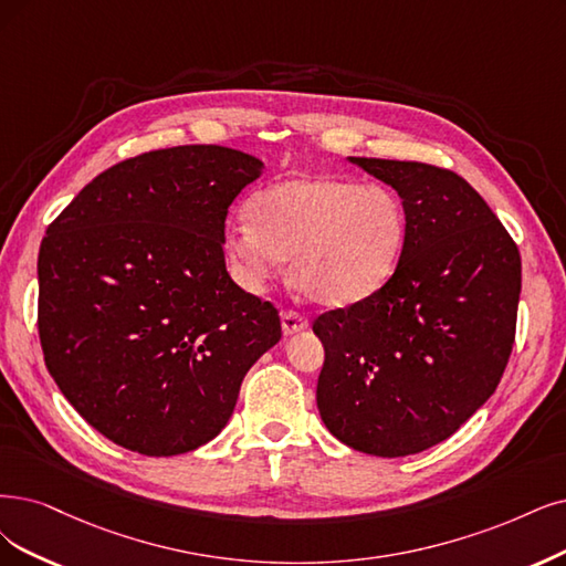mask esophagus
Returning <instances> with one entry per match:
<instances>
[{"label":"esophagus","instance_id":"obj_1","mask_svg":"<svg viewBox=\"0 0 566 566\" xmlns=\"http://www.w3.org/2000/svg\"><path fill=\"white\" fill-rule=\"evenodd\" d=\"M305 328H307V319L303 315H298V312H294V310H284L282 312V331H284V336H294V333L305 331Z\"/></svg>","mask_w":566,"mask_h":566}]
</instances>
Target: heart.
I'll list each match as a JSON object with an SVG mask.
<instances>
[{
  "instance_id": "obj_1",
  "label": "heart",
  "mask_w": 566,
  "mask_h": 566,
  "mask_svg": "<svg viewBox=\"0 0 566 566\" xmlns=\"http://www.w3.org/2000/svg\"><path fill=\"white\" fill-rule=\"evenodd\" d=\"M249 221L223 233V254L244 286L259 289L282 259L301 294L352 305L380 291L401 261L408 217L389 188L336 175L272 184L249 200Z\"/></svg>"
}]
</instances>
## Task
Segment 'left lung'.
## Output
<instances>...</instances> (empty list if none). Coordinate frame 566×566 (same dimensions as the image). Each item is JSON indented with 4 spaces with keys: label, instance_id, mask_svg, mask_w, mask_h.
<instances>
[{
    "label": "left lung",
    "instance_id": "1",
    "mask_svg": "<svg viewBox=\"0 0 566 566\" xmlns=\"http://www.w3.org/2000/svg\"><path fill=\"white\" fill-rule=\"evenodd\" d=\"M399 193L408 238L391 280L312 331L324 345L317 408L345 446L406 457L446 441L494 394L515 340L517 247L459 175L349 158Z\"/></svg>",
    "mask_w": 566,
    "mask_h": 566
}]
</instances>
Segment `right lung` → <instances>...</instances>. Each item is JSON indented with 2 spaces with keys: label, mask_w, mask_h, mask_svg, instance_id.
Returning <instances> with one entry per match:
<instances>
[{
  "label": "right lung",
  "mask_w": 566,
  "mask_h": 566,
  "mask_svg": "<svg viewBox=\"0 0 566 566\" xmlns=\"http://www.w3.org/2000/svg\"><path fill=\"white\" fill-rule=\"evenodd\" d=\"M263 163L186 144L97 175L39 249V338L74 410L120 448L191 452L228 424L277 310L230 280L228 207Z\"/></svg>",
  "instance_id": "right-lung-1"
}]
</instances>
